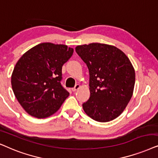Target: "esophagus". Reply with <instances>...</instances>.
<instances>
[{
  "instance_id": "1",
  "label": "esophagus",
  "mask_w": 158,
  "mask_h": 158,
  "mask_svg": "<svg viewBox=\"0 0 158 158\" xmlns=\"http://www.w3.org/2000/svg\"><path fill=\"white\" fill-rule=\"evenodd\" d=\"M79 88H80V85H76L75 87H73V88H72V89H71V90H72L73 92H76V91H77V90L79 89Z\"/></svg>"
}]
</instances>
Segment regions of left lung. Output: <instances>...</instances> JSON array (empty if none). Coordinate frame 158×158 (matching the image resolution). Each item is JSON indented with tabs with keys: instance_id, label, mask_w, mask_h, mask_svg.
I'll return each mask as SVG.
<instances>
[{
	"instance_id": "left-lung-1",
	"label": "left lung",
	"mask_w": 158,
	"mask_h": 158,
	"mask_svg": "<svg viewBox=\"0 0 158 158\" xmlns=\"http://www.w3.org/2000/svg\"><path fill=\"white\" fill-rule=\"evenodd\" d=\"M75 50L89 69L90 97L82 104L86 114L99 122L116 118L134 92L135 71L129 58L106 44L78 45Z\"/></svg>"
}]
</instances>
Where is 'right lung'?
<instances>
[{"label":"right lung","mask_w":158,"mask_h":158,"mask_svg":"<svg viewBox=\"0 0 158 158\" xmlns=\"http://www.w3.org/2000/svg\"><path fill=\"white\" fill-rule=\"evenodd\" d=\"M65 45L44 43L19 58L11 75L16 99L31 116L44 118L60 108L69 93L60 84L62 66L73 55Z\"/></svg>","instance_id":"1"}]
</instances>
